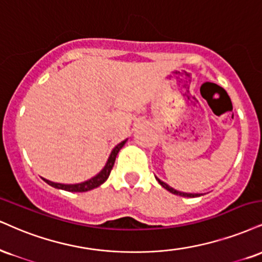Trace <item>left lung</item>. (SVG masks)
<instances>
[{"label":"left lung","instance_id":"8db88e82","mask_svg":"<svg viewBox=\"0 0 262 262\" xmlns=\"http://www.w3.org/2000/svg\"><path fill=\"white\" fill-rule=\"evenodd\" d=\"M156 179H157V182H159L160 184H161L163 188L167 189V190H168L169 193H172V194H174V195H179V196H184V198H195V196H200V194H188V193H182V191L176 190V189H173V188L169 187V185H167L166 183H163L162 181H160L159 178H156Z\"/></svg>","mask_w":262,"mask_h":262}]
</instances>
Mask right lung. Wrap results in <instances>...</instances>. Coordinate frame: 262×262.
Listing matches in <instances>:
<instances>
[{
    "label": "right lung",
    "instance_id": "add662e5",
    "mask_svg": "<svg viewBox=\"0 0 262 262\" xmlns=\"http://www.w3.org/2000/svg\"><path fill=\"white\" fill-rule=\"evenodd\" d=\"M125 141H127V140L119 143L117 146H116L115 149L112 150L111 155H110V157H108V161H107L106 166L103 167L102 171H101L97 176H95L94 178L89 179V181L79 183V184H59V183L50 182V181H47V179H43V181H45L47 184L51 185V187H53V188L62 189V190H67V191H72V193H83V191H88V190H91V189H94V188L100 187V185L102 184V183H105L107 181V178H108L110 173H111L112 167H113V165H115L116 156H117L118 151L123 147V145L125 144Z\"/></svg>",
    "mask_w": 262,
    "mask_h": 262
}]
</instances>
